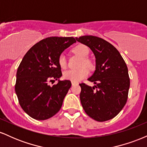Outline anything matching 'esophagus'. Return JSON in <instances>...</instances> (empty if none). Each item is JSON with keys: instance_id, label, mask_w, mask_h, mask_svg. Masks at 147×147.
I'll list each match as a JSON object with an SVG mask.
<instances>
[{"instance_id": "34e87169", "label": "esophagus", "mask_w": 147, "mask_h": 147, "mask_svg": "<svg viewBox=\"0 0 147 147\" xmlns=\"http://www.w3.org/2000/svg\"><path fill=\"white\" fill-rule=\"evenodd\" d=\"M75 84H76V83H75V82H72V86L75 85Z\"/></svg>"}]
</instances>
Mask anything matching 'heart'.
<instances>
[{
  "label": "heart",
  "mask_w": 147,
  "mask_h": 147,
  "mask_svg": "<svg viewBox=\"0 0 147 147\" xmlns=\"http://www.w3.org/2000/svg\"><path fill=\"white\" fill-rule=\"evenodd\" d=\"M72 52L79 57H82L80 62V68L70 69L63 72V77L67 80L71 81L72 82H79L82 79H85L89 75V70L88 68L84 67L86 66L88 68H92V63L90 59L86 58L89 54V50L86 45L80 44L76 45L72 49ZM58 63L61 68H65L67 66V59L64 53L60 54L58 57Z\"/></svg>",
  "instance_id": "obj_1"
}]
</instances>
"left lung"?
Wrapping results in <instances>:
<instances>
[{
    "label": "left lung",
    "instance_id": "1",
    "mask_svg": "<svg viewBox=\"0 0 147 147\" xmlns=\"http://www.w3.org/2000/svg\"><path fill=\"white\" fill-rule=\"evenodd\" d=\"M90 48L96 58V70L88 80L95 86L79 84L80 100L88 115L98 122L115 117L125 106L130 87L127 65L112 44L95 36L76 38Z\"/></svg>",
    "mask_w": 147,
    "mask_h": 147
}]
</instances>
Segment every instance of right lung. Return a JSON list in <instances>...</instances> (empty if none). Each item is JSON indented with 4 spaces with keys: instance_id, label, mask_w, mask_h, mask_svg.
I'll return each mask as SVG.
<instances>
[{
    "instance_id": "add662e5",
    "label": "right lung",
    "mask_w": 147,
    "mask_h": 147,
    "mask_svg": "<svg viewBox=\"0 0 147 147\" xmlns=\"http://www.w3.org/2000/svg\"><path fill=\"white\" fill-rule=\"evenodd\" d=\"M74 37L51 36L41 40L27 52L17 72L15 92L23 110L37 120H45L59 111L71 82H55L62 76L58 57L75 43Z\"/></svg>"
}]
</instances>
